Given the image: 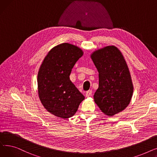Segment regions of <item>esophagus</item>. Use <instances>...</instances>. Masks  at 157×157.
Wrapping results in <instances>:
<instances>
[{
	"instance_id": "obj_1",
	"label": "esophagus",
	"mask_w": 157,
	"mask_h": 157,
	"mask_svg": "<svg viewBox=\"0 0 157 157\" xmlns=\"http://www.w3.org/2000/svg\"><path fill=\"white\" fill-rule=\"evenodd\" d=\"M92 90H88V91L86 93V97H89L92 95Z\"/></svg>"
}]
</instances>
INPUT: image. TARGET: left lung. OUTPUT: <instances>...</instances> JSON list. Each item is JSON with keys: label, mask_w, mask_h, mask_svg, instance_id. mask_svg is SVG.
I'll return each mask as SVG.
<instances>
[{"label": "left lung", "mask_w": 157, "mask_h": 157, "mask_svg": "<svg viewBox=\"0 0 157 157\" xmlns=\"http://www.w3.org/2000/svg\"><path fill=\"white\" fill-rule=\"evenodd\" d=\"M90 57L99 79L94 101L104 114L113 117L126 109L132 97L134 86L128 65L120 49L113 45L97 49Z\"/></svg>", "instance_id": "obj_1"}]
</instances>
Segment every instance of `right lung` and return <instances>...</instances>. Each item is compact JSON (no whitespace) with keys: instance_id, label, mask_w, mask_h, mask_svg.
Listing matches in <instances>:
<instances>
[{"instance_id":"right-lung-1","label":"right lung","mask_w":157,"mask_h":157,"mask_svg":"<svg viewBox=\"0 0 157 157\" xmlns=\"http://www.w3.org/2000/svg\"><path fill=\"white\" fill-rule=\"evenodd\" d=\"M83 55L69 43L53 47L45 56L37 74L39 99L51 114L63 119L74 116L85 97L70 80L74 64Z\"/></svg>"}]
</instances>
